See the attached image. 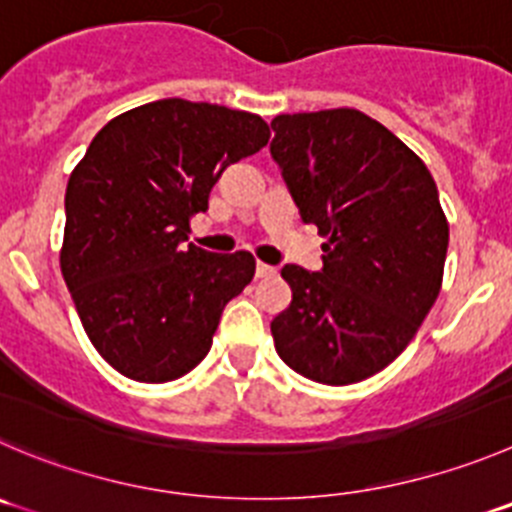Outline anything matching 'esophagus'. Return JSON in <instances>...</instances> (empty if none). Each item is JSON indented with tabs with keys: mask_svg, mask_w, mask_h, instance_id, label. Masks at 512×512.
Segmentation results:
<instances>
[{
	"mask_svg": "<svg viewBox=\"0 0 512 512\" xmlns=\"http://www.w3.org/2000/svg\"><path fill=\"white\" fill-rule=\"evenodd\" d=\"M256 276H259V279H271V276H276V269L259 261V264H256Z\"/></svg>",
	"mask_w": 512,
	"mask_h": 512,
	"instance_id": "1",
	"label": "esophagus"
}]
</instances>
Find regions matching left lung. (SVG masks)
Returning a JSON list of instances; mask_svg holds the SVG:
<instances>
[{"mask_svg": "<svg viewBox=\"0 0 512 512\" xmlns=\"http://www.w3.org/2000/svg\"><path fill=\"white\" fill-rule=\"evenodd\" d=\"M271 128L301 221L329 236L321 271L281 269L291 304L271 321L276 352L314 382H362L402 354L440 294L450 228L435 180L352 107L276 115Z\"/></svg>", "mask_w": 512, "mask_h": 512, "instance_id": "obj_1", "label": "left lung"}]
</instances>
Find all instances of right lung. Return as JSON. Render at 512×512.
I'll use <instances>...</instances> for the list:
<instances>
[{"instance_id":"add662e5","label":"right lung","mask_w":512,"mask_h":512,"mask_svg":"<svg viewBox=\"0 0 512 512\" xmlns=\"http://www.w3.org/2000/svg\"><path fill=\"white\" fill-rule=\"evenodd\" d=\"M253 113L180 97L118 115L67 180L60 266L92 347L135 382H170L208 354L251 284L248 251L188 243L223 170L269 143Z\"/></svg>"}]
</instances>
